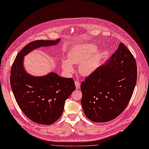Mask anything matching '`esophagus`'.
<instances>
[{"label": "esophagus", "instance_id": "obj_1", "mask_svg": "<svg viewBox=\"0 0 149 149\" xmlns=\"http://www.w3.org/2000/svg\"><path fill=\"white\" fill-rule=\"evenodd\" d=\"M75 86H76V88L77 89H79L80 88V82L77 80H75Z\"/></svg>", "mask_w": 149, "mask_h": 149}]
</instances>
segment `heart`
Here are the masks:
<instances>
[{"mask_svg":"<svg viewBox=\"0 0 149 149\" xmlns=\"http://www.w3.org/2000/svg\"><path fill=\"white\" fill-rule=\"evenodd\" d=\"M96 49V48L91 45L73 48L68 54V61H64L63 63V69L68 72H72L74 68L70 63L79 64L80 73L85 76L89 75L96 69L100 61V55L97 53L88 57Z\"/></svg>","mask_w":149,"mask_h":149,"instance_id":"b5f03b06","label":"heart"}]
</instances>
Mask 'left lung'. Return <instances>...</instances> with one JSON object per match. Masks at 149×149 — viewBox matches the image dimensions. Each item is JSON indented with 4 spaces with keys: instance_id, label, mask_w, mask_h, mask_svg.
Instances as JSON below:
<instances>
[{
    "instance_id": "1",
    "label": "left lung",
    "mask_w": 149,
    "mask_h": 149,
    "mask_svg": "<svg viewBox=\"0 0 149 149\" xmlns=\"http://www.w3.org/2000/svg\"><path fill=\"white\" fill-rule=\"evenodd\" d=\"M137 74L134 56L120 42L111 59L81 82V103L86 117L98 123L117 117L129 104Z\"/></svg>"
}]
</instances>
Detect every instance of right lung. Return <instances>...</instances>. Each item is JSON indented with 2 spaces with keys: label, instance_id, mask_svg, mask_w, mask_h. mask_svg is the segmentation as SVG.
<instances>
[{
  "label": "right lung",
  "instance_id": "1",
  "mask_svg": "<svg viewBox=\"0 0 149 149\" xmlns=\"http://www.w3.org/2000/svg\"><path fill=\"white\" fill-rule=\"evenodd\" d=\"M59 41L30 42L18 53L11 68L10 85L15 100L26 116L38 124H53L61 116L65 100L75 90L74 80L54 72L32 77L24 69L23 57L33 49L56 45Z\"/></svg>",
  "mask_w": 149,
  "mask_h": 149
}]
</instances>
